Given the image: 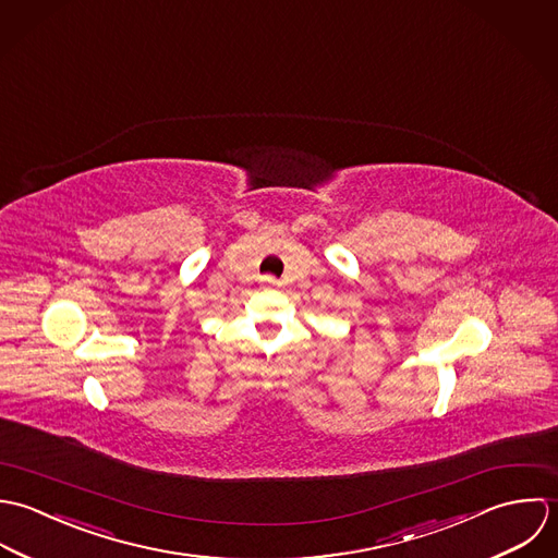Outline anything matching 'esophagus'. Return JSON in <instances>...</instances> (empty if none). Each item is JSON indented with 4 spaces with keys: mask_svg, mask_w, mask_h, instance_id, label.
Returning a JSON list of instances; mask_svg holds the SVG:
<instances>
[{
    "mask_svg": "<svg viewBox=\"0 0 558 558\" xmlns=\"http://www.w3.org/2000/svg\"><path fill=\"white\" fill-rule=\"evenodd\" d=\"M263 282H265L269 289H276V287H280V280H276V278H271V276H267Z\"/></svg>",
    "mask_w": 558,
    "mask_h": 558,
    "instance_id": "34e87169",
    "label": "esophagus"
}]
</instances>
